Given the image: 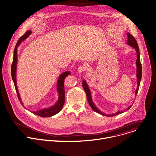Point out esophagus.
Here are the masks:
<instances>
[{"label":"esophagus","mask_w":156,"mask_h":156,"mask_svg":"<svg viewBox=\"0 0 156 156\" xmlns=\"http://www.w3.org/2000/svg\"><path fill=\"white\" fill-rule=\"evenodd\" d=\"M86 68L84 66H80L77 69V71L78 73H82L86 70Z\"/></svg>","instance_id":"34e87169"}]
</instances>
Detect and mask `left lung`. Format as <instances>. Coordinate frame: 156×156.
Wrapping results in <instances>:
<instances>
[{"label":"left lung","mask_w":156,"mask_h":156,"mask_svg":"<svg viewBox=\"0 0 156 156\" xmlns=\"http://www.w3.org/2000/svg\"><path fill=\"white\" fill-rule=\"evenodd\" d=\"M127 44L129 45H130V46L133 47L134 49H135L136 54H137V57H136V77H137V89H136L135 91V94H136L138 93V89H139V86H140V81H141V76H142V67H141V64L140 62V51H139V48H138V43L135 40V38L130 34V33H127ZM83 87L84 88V90L86 94V96H87V101L89 102V104L90 106V107L92 108V109L103 115V116H114L118 115H119L121 113H122L124 112L123 111H118L117 113H114V114H111V115H107L102 113L101 112H100L97 107L96 106L94 105V103L92 100V97H91V93H90V90L88 87L87 84L86 83L85 80L83 81V83H82ZM132 105L129 106L127 108V110H129L131 108Z\"/></svg>","instance_id":"1"}]
</instances>
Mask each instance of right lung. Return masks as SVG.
Wrapping results in <instances>:
<instances>
[{
	"mask_svg": "<svg viewBox=\"0 0 156 156\" xmlns=\"http://www.w3.org/2000/svg\"><path fill=\"white\" fill-rule=\"evenodd\" d=\"M32 34V32L30 30L27 31L22 37L20 38L18 40L16 46L14 49V54H13V63L12 65V80L13 81L15 89L18 95V97L19 100L20 101L21 103L23 105V103L21 102V97L18 92L17 84H16V67H17V48L20 45V44L26 40L30 34ZM70 74V72H66L62 73L58 80V84H57V89L58 92L59 94V98L58 101L55 103V104L52 106L51 107L48 108H44L39 111H36V112H32V113L34 115H36L37 116L43 117V118H47V117H51L52 116H54L58 113L59 112L61 111L64 102H65V90H64V80L65 78H66L67 76L69 75Z\"/></svg>",
	"mask_w": 156,
	"mask_h": 156,
	"instance_id": "right-lung-1",
	"label": "right lung"
}]
</instances>
